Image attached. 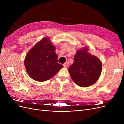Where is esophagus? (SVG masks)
<instances>
[{
	"instance_id": "esophagus-1",
	"label": "esophagus",
	"mask_w": 124,
	"mask_h": 124,
	"mask_svg": "<svg viewBox=\"0 0 124 124\" xmlns=\"http://www.w3.org/2000/svg\"><path fill=\"white\" fill-rule=\"evenodd\" d=\"M69 66V63L68 62H66L64 64H63V67H68Z\"/></svg>"
}]
</instances>
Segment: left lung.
I'll list each match as a JSON object with an SVG mask.
<instances>
[{"mask_svg": "<svg viewBox=\"0 0 124 124\" xmlns=\"http://www.w3.org/2000/svg\"><path fill=\"white\" fill-rule=\"evenodd\" d=\"M85 47L74 55V62L68 71L72 80L78 86L87 87L95 84L100 77L102 63L95 56L88 53Z\"/></svg>", "mask_w": 124, "mask_h": 124, "instance_id": "obj_1", "label": "left lung"}]
</instances>
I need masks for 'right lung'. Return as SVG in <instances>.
Wrapping results in <instances>:
<instances>
[{"label":"right lung","instance_id":"add662e5","mask_svg":"<svg viewBox=\"0 0 124 124\" xmlns=\"http://www.w3.org/2000/svg\"><path fill=\"white\" fill-rule=\"evenodd\" d=\"M55 47L48 38H44L28 52L24 61L27 72L39 82L50 80L63 67L57 62Z\"/></svg>","mask_w":124,"mask_h":124}]
</instances>
